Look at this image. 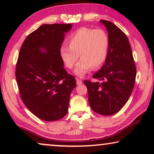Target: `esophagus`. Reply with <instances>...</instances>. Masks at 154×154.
<instances>
[{"label":"esophagus","mask_w":154,"mask_h":154,"mask_svg":"<svg viewBox=\"0 0 154 154\" xmlns=\"http://www.w3.org/2000/svg\"><path fill=\"white\" fill-rule=\"evenodd\" d=\"M82 81L81 80H80V79H76V84L78 85H81V84H82Z\"/></svg>","instance_id":"obj_1"}]
</instances>
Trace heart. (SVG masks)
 Returning <instances> with one entry per match:
<instances>
[{
	"mask_svg": "<svg viewBox=\"0 0 154 154\" xmlns=\"http://www.w3.org/2000/svg\"><path fill=\"white\" fill-rule=\"evenodd\" d=\"M68 46L60 50L61 58L66 68L72 69L79 58L74 73L84 76L92 67L96 69L104 63L108 55L109 39L102 29L81 28L68 38Z\"/></svg>",
	"mask_w": 154,
	"mask_h": 154,
	"instance_id": "obj_1",
	"label": "heart"
}]
</instances>
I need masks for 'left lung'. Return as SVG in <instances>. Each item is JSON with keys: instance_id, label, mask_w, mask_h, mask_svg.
<instances>
[{"instance_id": "obj_1", "label": "left lung", "mask_w": 154, "mask_h": 154, "mask_svg": "<svg viewBox=\"0 0 154 154\" xmlns=\"http://www.w3.org/2000/svg\"><path fill=\"white\" fill-rule=\"evenodd\" d=\"M108 32L109 48L105 64L94 79L103 81H84L91 108L98 114L112 115L121 110L134 88L136 67L126 35L112 22L100 21Z\"/></svg>"}]
</instances>
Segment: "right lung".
Segmentation results:
<instances>
[{"label":"right lung","mask_w":154,"mask_h":154,"mask_svg":"<svg viewBox=\"0 0 154 154\" xmlns=\"http://www.w3.org/2000/svg\"><path fill=\"white\" fill-rule=\"evenodd\" d=\"M72 28V24H44L28 35L20 48L15 73L20 96L28 110L44 121L66 115L76 85L60 54L64 34Z\"/></svg>","instance_id":"add662e5"}]
</instances>
